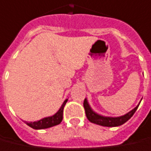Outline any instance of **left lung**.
<instances>
[{
    "label": "left lung",
    "mask_w": 151,
    "mask_h": 151,
    "mask_svg": "<svg viewBox=\"0 0 151 151\" xmlns=\"http://www.w3.org/2000/svg\"><path fill=\"white\" fill-rule=\"evenodd\" d=\"M83 106L85 109V112H86V115L87 119L90 121L91 123H96L101 126H104V127H117V126H120L123 123H125L127 120L130 119L136 112V110L137 109L139 105L134 108L132 110H131L130 112L126 114L125 115L121 116V117H117V118H112V117H104L100 114H97L96 113H95L91 109L90 105H88L86 99L84 100L83 102Z\"/></svg>",
    "instance_id": "left-lung-1"
}]
</instances>
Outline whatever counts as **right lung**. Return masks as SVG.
<instances>
[{
	"label": "right lung",
	"instance_id": "1",
	"mask_svg": "<svg viewBox=\"0 0 151 151\" xmlns=\"http://www.w3.org/2000/svg\"><path fill=\"white\" fill-rule=\"evenodd\" d=\"M68 100H65L61 105L60 109H59L55 114L50 117L44 118L42 119L37 121V122H31V123H27L29 127H31L33 129H44V128H48V127H53L55 125H58L61 123L63 119V111H64V107Z\"/></svg>",
	"mask_w": 151,
	"mask_h": 151
}]
</instances>
